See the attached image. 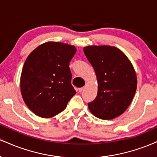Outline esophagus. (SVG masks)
Returning <instances> with one entry per match:
<instances>
[{
  "mask_svg": "<svg viewBox=\"0 0 157 157\" xmlns=\"http://www.w3.org/2000/svg\"><path fill=\"white\" fill-rule=\"evenodd\" d=\"M85 88L86 87H82V88H79L78 89V91H79V92H82V91H83V90L85 89Z\"/></svg>",
  "mask_w": 157,
  "mask_h": 157,
  "instance_id": "obj_1",
  "label": "esophagus"
}]
</instances>
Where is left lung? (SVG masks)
I'll return each instance as SVG.
<instances>
[{
    "label": "left lung",
    "instance_id": "1",
    "mask_svg": "<svg viewBox=\"0 0 157 157\" xmlns=\"http://www.w3.org/2000/svg\"><path fill=\"white\" fill-rule=\"evenodd\" d=\"M96 74L98 91L96 98L88 103L92 114L102 120H112L130 105L137 86L132 63L121 50L111 46L83 48Z\"/></svg>",
    "mask_w": 157,
    "mask_h": 157
}]
</instances>
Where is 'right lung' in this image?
Returning <instances> with one entry per match:
<instances>
[{"mask_svg": "<svg viewBox=\"0 0 157 157\" xmlns=\"http://www.w3.org/2000/svg\"><path fill=\"white\" fill-rule=\"evenodd\" d=\"M76 52L72 45L46 42L27 57L21 72V91L25 103L37 116H56L76 94L69 68Z\"/></svg>", "mask_w": 157, "mask_h": 157, "instance_id": "obj_1", "label": "right lung"}]
</instances>
